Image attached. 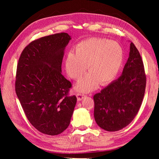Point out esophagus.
<instances>
[{
    "label": "esophagus",
    "mask_w": 159,
    "mask_h": 159,
    "mask_svg": "<svg viewBox=\"0 0 159 159\" xmlns=\"http://www.w3.org/2000/svg\"><path fill=\"white\" fill-rule=\"evenodd\" d=\"M76 96H77V98H78V100L81 101L84 99V98L85 95L84 94H81V93H77Z\"/></svg>",
    "instance_id": "obj_1"
}]
</instances>
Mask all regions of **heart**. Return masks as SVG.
<instances>
[{"mask_svg":"<svg viewBox=\"0 0 159 159\" xmlns=\"http://www.w3.org/2000/svg\"><path fill=\"white\" fill-rule=\"evenodd\" d=\"M123 50L118 42L105 38H91L78 43L66 58V70L71 78L80 80L88 70L89 73L75 85V89L89 92L98 83L111 82L121 68Z\"/></svg>","mask_w":159,"mask_h":159,"instance_id":"obj_1","label":"heart"}]
</instances>
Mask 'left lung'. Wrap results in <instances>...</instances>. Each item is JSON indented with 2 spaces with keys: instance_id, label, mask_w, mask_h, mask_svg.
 <instances>
[{
  "instance_id": "8db88e82",
  "label": "left lung",
  "mask_w": 159,
  "mask_h": 159,
  "mask_svg": "<svg viewBox=\"0 0 159 159\" xmlns=\"http://www.w3.org/2000/svg\"><path fill=\"white\" fill-rule=\"evenodd\" d=\"M145 87L143 62L131 42L122 75L93 96L95 122L107 131H117L127 126L140 109Z\"/></svg>"
}]
</instances>
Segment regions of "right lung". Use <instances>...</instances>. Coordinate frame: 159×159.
<instances>
[{
  "label": "right lung",
  "instance_id": "1",
  "mask_svg": "<svg viewBox=\"0 0 159 159\" xmlns=\"http://www.w3.org/2000/svg\"><path fill=\"white\" fill-rule=\"evenodd\" d=\"M71 37L61 32L30 42L18 60L15 90L28 121L40 132L56 135L68 128L77 98L61 74L66 46Z\"/></svg>",
  "mask_w": 159,
  "mask_h": 159
}]
</instances>
